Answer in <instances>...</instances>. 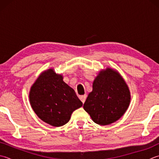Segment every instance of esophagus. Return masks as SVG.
<instances>
[{
    "instance_id": "esophagus-1",
    "label": "esophagus",
    "mask_w": 159,
    "mask_h": 159,
    "mask_svg": "<svg viewBox=\"0 0 159 159\" xmlns=\"http://www.w3.org/2000/svg\"><path fill=\"white\" fill-rule=\"evenodd\" d=\"M86 98H87V95H85V94L83 95V96H80V101H82L83 103H84V102H85Z\"/></svg>"
}]
</instances>
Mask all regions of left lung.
<instances>
[{"label": "left lung", "mask_w": 159, "mask_h": 159, "mask_svg": "<svg viewBox=\"0 0 159 159\" xmlns=\"http://www.w3.org/2000/svg\"><path fill=\"white\" fill-rule=\"evenodd\" d=\"M129 102L130 93L125 80L116 71L107 68L96 78L83 108L94 123L107 125L123 116Z\"/></svg>", "instance_id": "obj_1"}]
</instances>
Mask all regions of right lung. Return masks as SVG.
<instances>
[{
  "label": "right lung",
  "instance_id": "add662e5",
  "mask_svg": "<svg viewBox=\"0 0 159 159\" xmlns=\"http://www.w3.org/2000/svg\"><path fill=\"white\" fill-rule=\"evenodd\" d=\"M30 101L34 112L44 122L60 127L83 105L74 90L52 69L43 72L30 89Z\"/></svg>",
  "mask_w": 159,
  "mask_h": 159
}]
</instances>
